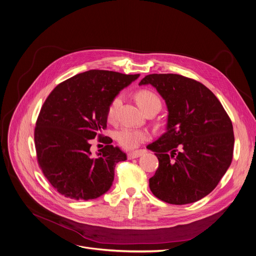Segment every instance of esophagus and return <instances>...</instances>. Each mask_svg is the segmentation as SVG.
<instances>
[{
  "instance_id": "esophagus-1",
  "label": "esophagus",
  "mask_w": 256,
  "mask_h": 256,
  "mask_svg": "<svg viewBox=\"0 0 256 256\" xmlns=\"http://www.w3.org/2000/svg\"><path fill=\"white\" fill-rule=\"evenodd\" d=\"M143 153H144V152H143L142 150H136V151H134V152H130V153L128 154V159L138 158V157L142 156Z\"/></svg>"
}]
</instances>
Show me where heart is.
Segmentation results:
<instances>
[{
  "label": "heart",
  "mask_w": 256,
  "mask_h": 256,
  "mask_svg": "<svg viewBox=\"0 0 256 256\" xmlns=\"http://www.w3.org/2000/svg\"><path fill=\"white\" fill-rule=\"evenodd\" d=\"M136 102L144 112H147L151 109H157L158 111L161 108V100L159 97L152 91L142 89L136 94ZM122 103L120 97L116 96L110 102L107 109V118L109 122H114L116 118L118 107ZM148 132L143 130L124 128L116 132V140L126 149H134L138 147L140 143L148 140Z\"/></svg>",
  "instance_id": "obj_1"
}]
</instances>
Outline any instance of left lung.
Instances as JSON below:
<instances>
[{"mask_svg":"<svg viewBox=\"0 0 256 256\" xmlns=\"http://www.w3.org/2000/svg\"><path fill=\"white\" fill-rule=\"evenodd\" d=\"M168 108L166 132L147 148L157 156L158 169L149 178L152 194L182 205L209 194L232 159L234 136L220 101L198 82L174 74L146 76Z\"/></svg>","mask_w":256,"mask_h":256,"instance_id":"1","label":"left lung"}]
</instances>
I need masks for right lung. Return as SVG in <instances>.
I'll list each match as a JSON object with an SVG mask.
<instances>
[{
	"mask_svg": "<svg viewBox=\"0 0 256 256\" xmlns=\"http://www.w3.org/2000/svg\"><path fill=\"white\" fill-rule=\"evenodd\" d=\"M138 76L91 70L62 82L45 100L34 130L37 161L64 198L95 199L112 186L116 164L126 155L109 138L92 156L90 142L103 138L110 102Z\"/></svg>",
	"mask_w": 256,
	"mask_h": 256,
	"instance_id": "1",
	"label": "right lung"
}]
</instances>
